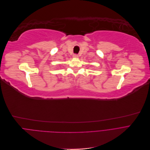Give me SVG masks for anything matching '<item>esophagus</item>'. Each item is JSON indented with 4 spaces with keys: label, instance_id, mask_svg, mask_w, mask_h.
I'll use <instances>...</instances> for the list:
<instances>
[{
    "label": "esophagus",
    "instance_id": "1",
    "mask_svg": "<svg viewBox=\"0 0 150 150\" xmlns=\"http://www.w3.org/2000/svg\"><path fill=\"white\" fill-rule=\"evenodd\" d=\"M73 58H78L79 55H78L77 54H73Z\"/></svg>",
    "mask_w": 150,
    "mask_h": 150
}]
</instances>
